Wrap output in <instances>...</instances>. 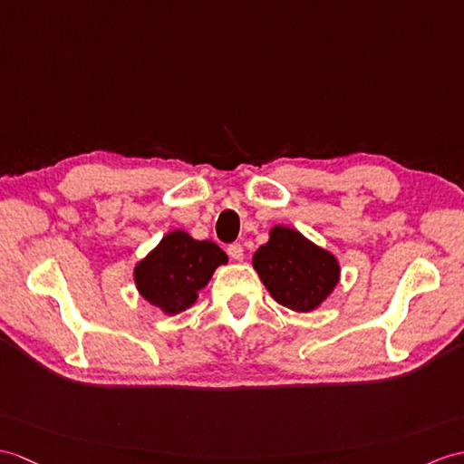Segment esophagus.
<instances>
[{"mask_svg": "<svg viewBox=\"0 0 464 464\" xmlns=\"http://www.w3.org/2000/svg\"><path fill=\"white\" fill-rule=\"evenodd\" d=\"M227 253L231 258H235V261H241L243 258V245L241 243H231L227 246Z\"/></svg>", "mask_w": 464, "mask_h": 464, "instance_id": "obj_1", "label": "esophagus"}]
</instances>
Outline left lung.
Returning a JSON list of instances; mask_svg holds the SVG:
<instances>
[{
	"instance_id": "8db88e82",
	"label": "left lung",
	"mask_w": 464,
	"mask_h": 464,
	"mask_svg": "<svg viewBox=\"0 0 464 464\" xmlns=\"http://www.w3.org/2000/svg\"><path fill=\"white\" fill-rule=\"evenodd\" d=\"M253 266L276 303L296 312L314 310L338 285L340 275L338 261L328 251L283 225L258 246Z\"/></svg>"
}]
</instances>
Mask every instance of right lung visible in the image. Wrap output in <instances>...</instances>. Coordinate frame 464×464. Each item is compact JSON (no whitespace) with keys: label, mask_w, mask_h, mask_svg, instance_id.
I'll return each instance as SVG.
<instances>
[{"label":"right lung","mask_w":464,"mask_h":464,"mask_svg":"<svg viewBox=\"0 0 464 464\" xmlns=\"http://www.w3.org/2000/svg\"><path fill=\"white\" fill-rule=\"evenodd\" d=\"M227 263L213 241H196L186 231H171L134 268L136 286L148 303L168 314L189 308L213 271Z\"/></svg>","instance_id":"obj_1"}]
</instances>
